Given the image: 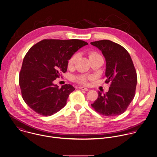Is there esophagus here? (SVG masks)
Returning a JSON list of instances; mask_svg holds the SVG:
<instances>
[{
    "label": "esophagus",
    "instance_id": "esophagus-1",
    "mask_svg": "<svg viewBox=\"0 0 157 157\" xmlns=\"http://www.w3.org/2000/svg\"><path fill=\"white\" fill-rule=\"evenodd\" d=\"M79 88L80 89V90H84V91H88V89L86 88V87H79Z\"/></svg>",
    "mask_w": 157,
    "mask_h": 157
}]
</instances>
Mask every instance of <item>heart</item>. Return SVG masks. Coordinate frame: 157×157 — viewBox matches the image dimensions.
Wrapping results in <instances>:
<instances>
[{
    "mask_svg": "<svg viewBox=\"0 0 157 157\" xmlns=\"http://www.w3.org/2000/svg\"><path fill=\"white\" fill-rule=\"evenodd\" d=\"M78 56V53H75L71 56V58L68 61V67H72L74 66V64H75V63L77 60ZM98 56H101V55L99 54H98V53L93 52H91L89 54L90 59H91L93 58H96V57H98ZM91 78V77H90V76H75L74 78V79L78 82L85 84L87 83V80L90 79Z\"/></svg>",
    "mask_w": 157,
    "mask_h": 157,
    "instance_id": "obj_1",
    "label": "heart"
}]
</instances>
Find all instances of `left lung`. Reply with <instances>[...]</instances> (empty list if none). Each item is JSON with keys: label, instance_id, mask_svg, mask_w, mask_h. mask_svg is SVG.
I'll list each match as a JSON object with an SVG mask.
<instances>
[{"label": "left lung", "instance_id": "obj_1", "mask_svg": "<svg viewBox=\"0 0 157 157\" xmlns=\"http://www.w3.org/2000/svg\"><path fill=\"white\" fill-rule=\"evenodd\" d=\"M102 53L106 61V83L111 82L109 90L98 98L91 106L105 116L124 113L133 100L137 82V73L128 51L120 44L103 40L90 43Z\"/></svg>", "mask_w": 157, "mask_h": 157}]
</instances>
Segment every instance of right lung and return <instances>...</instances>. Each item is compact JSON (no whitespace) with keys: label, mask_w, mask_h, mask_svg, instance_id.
<instances>
[{"label":"right lung","mask_w":157,"mask_h":157,"mask_svg":"<svg viewBox=\"0 0 157 157\" xmlns=\"http://www.w3.org/2000/svg\"><path fill=\"white\" fill-rule=\"evenodd\" d=\"M87 42L77 40H43L26 54L19 75L23 100L36 113L52 116L66 105L75 88L66 84L60 88L53 81L67 69L71 56Z\"/></svg>","instance_id":"right-lung-1"}]
</instances>
